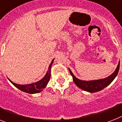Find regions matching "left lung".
<instances>
[{
	"mask_svg": "<svg viewBox=\"0 0 122 122\" xmlns=\"http://www.w3.org/2000/svg\"><path fill=\"white\" fill-rule=\"evenodd\" d=\"M119 68L120 62L118 63L115 71L110 76L107 78H104V79H102V80H93V81H83V80H79L74 76V75L70 69H69V71L73 77V81L75 82V83L77 85V86H78L83 90L86 91V92H90V93H95V92H99V91L105 88L113 81V80L115 78L118 73Z\"/></svg>",
	"mask_w": 122,
	"mask_h": 122,
	"instance_id": "8db88e82",
	"label": "left lung"
}]
</instances>
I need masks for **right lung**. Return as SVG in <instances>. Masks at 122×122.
<instances>
[{
	"mask_svg": "<svg viewBox=\"0 0 122 122\" xmlns=\"http://www.w3.org/2000/svg\"><path fill=\"white\" fill-rule=\"evenodd\" d=\"M54 59H52L51 61V64H49V68L47 70L46 75H45V76L44 78L41 79L40 81H39L37 82H36L32 84H28V85H18V84L13 83L12 81L9 80V81L11 82L13 85H14L15 86L19 89L20 90H21L22 92L27 93L33 94V93H39L41 92L44 88H46V85H47L48 82L49 81L50 77H51V68L52 66V63H53Z\"/></svg>",
	"mask_w": 122,
	"mask_h": 122,
	"instance_id": "right-lung-1",
	"label": "right lung"
}]
</instances>
